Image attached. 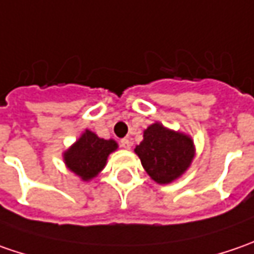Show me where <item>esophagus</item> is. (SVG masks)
I'll return each instance as SVG.
<instances>
[{
	"label": "esophagus",
	"mask_w": 254,
	"mask_h": 254,
	"mask_svg": "<svg viewBox=\"0 0 254 254\" xmlns=\"http://www.w3.org/2000/svg\"><path fill=\"white\" fill-rule=\"evenodd\" d=\"M120 145H122L123 148H126V150H130L131 148V141L128 138H123L122 141H120Z\"/></svg>",
	"instance_id": "1"
}]
</instances>
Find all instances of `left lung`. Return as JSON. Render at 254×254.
I'll return each instance as SVG.
<instances>
[{"mask_svg": "<svg viewBox=\"0 0 254 254\" xmlns=\"http://www.w3.org/2000/svg\"><path fill=\"white\" fill-rule=\"evenodd\" d=\"M134 152L150 178L165 185L188 171L195 157V144L188 134L167 128L157 122L144 130L142 141L135 145Z\"/></svg>", "mask_w": 254, "mask_h": 254, "instance_id": "obj_1", "label": "left lung"}]
</instances>
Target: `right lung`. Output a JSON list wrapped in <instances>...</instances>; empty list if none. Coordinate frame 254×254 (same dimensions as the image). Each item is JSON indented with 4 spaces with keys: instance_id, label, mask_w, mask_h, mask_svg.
Instances as JSON below:
<instances>
[{
    "instance_id": "add662e5",
    "label": "right lung",
    "mask_w": 254,
    "mask_h": 254,
    "mask_svg": "<svg viewBox=\"0 0 254 254\" xmlns=\"http://www.w3.org/2000/svg\"><path fill=\"white\" fill-rule=\"evenodd\" d=\"M119 148L114 140L100 138L96 132L84 130L80 137L64 151V161L66 168L84 182L96 178L103 168L109 155Z\"/></svg>"
}]
</instances>
